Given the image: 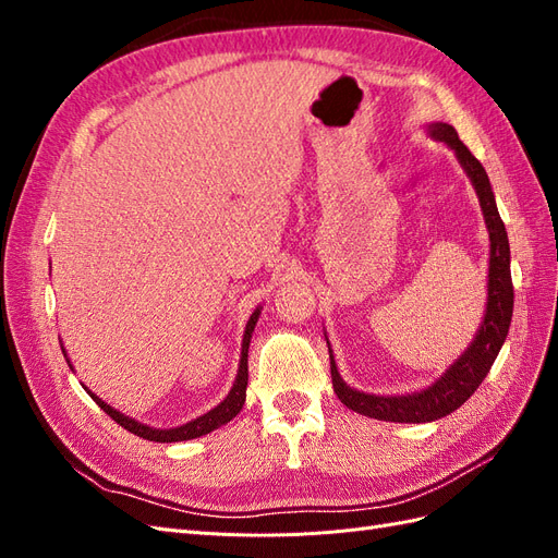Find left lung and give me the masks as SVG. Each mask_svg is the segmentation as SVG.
I'll use <instances>...</instances> for the list:
<instances>
[{
    "mask_svg": "<svg viewBox=\"0 0 558 558\" xmlns=\"http://www.w3.org/2000/svg\"><path fill=\"white\" fill-rule=\"evenodd\" d=\"M426 130L435 142H445L453 150L456 160L461 162L463 172L468 174L472 189H475L480 197V207L488 230V242H492V246H488L492 251H488L486 310L475 337H472V342L461 356L456 359L430 386L404 396H375L363 393L359 388H351L340 377V373H337V363L326 337L330 351L332 388L337 398L353 412L379 421H393V424H428V421L442 418L453 410H459L461 404L477 391L480 384L488 375V369H492L505 337H508L514 307L510 242L508 232H505V226L500 221L496 197L492 191V183H488L486 170L482 162L470 154L468 146L459 140V134H456V130L449 123H430Z\"/></svg>",
    "mask_w": 558,
    "mask_h": 558,
    "instance_id": "1",
    "label": "left lung"
}]
</instances>
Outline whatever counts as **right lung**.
I'll use <instances>...</instances> for the list:
<instances>
[{"instance_id":"obj_1","label":"right lung","mask_w":558,"mask_h":558,"mask_svg":"<svg viewBox=\"0 0 558 558\" xmlns=\"http://www.w3.org/2000/svg\"><path fill=\"white\" fill-rule=\"evenodd\" d=\"M260 310L263 307H256L251 314V318L246 320V330H244V340H242V356H240V369H238V377H234V384L230 388V393L226 396L223 402H218L214 410H209L207 414H202L193 421H189V424L183 426H174V428H154V426H146L142 424V421L132 418V416H125L123 412L113 410L111 404H107L102 398H97L90 388H86V391L90 393V398L102 408L116 424H121L125 430L134 433L137 437H144V440H150V442H183V440H195V437L199 435H207L216 428L226 426L230 418H234L240 414V410L244 408V400H246V384H248V344H251V335H253V328H256L258 324V316H260ZM64 359H66V351L62 349ZM66 363H70V359H66ZM72 367V363H70ZM74 369V367H72Z\"/></svg>"}]
</instances>
